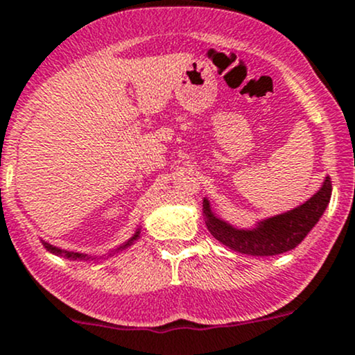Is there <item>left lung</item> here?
I'll list each match as a JSON object with an SVG mask.
<instances>
[{
    "label": "left lung",
    "instance_id": "left-lung-1",
    "mask_svg": "<svg viewBox=\"0 0 355 355\" xmlns=\"http://www.w3.org/2000/svg\"><path fill=\"white\" fill-rule=\"evenodd\" d=\"M331 178H326L322 187L309 201L276 218L262 220L259 226L251 231L234 229L216 218L206 199L202 202V209L211 234L229 249L241 254H249V256H276V254L291 251L302 243L304 237L309 234L311 229L318 224L320 216L326 211L331 201Z\"/></svg>",
    "mask_w": 355,
    "mask_h": 355
}]
</instances>
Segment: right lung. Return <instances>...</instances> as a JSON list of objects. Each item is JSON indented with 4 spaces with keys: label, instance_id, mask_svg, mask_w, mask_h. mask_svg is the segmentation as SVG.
Wrapping results in <instances>:
<instances>
[{
    "label": "right lung",
    "instance_id": "right-lung-1",
    "mask_svg": "<svg viewBox=\"0 0 355 355\" xmlns=\"http://www.w3.org/2000/svg\"><path fill=\"white\" fill-rule=\"evenodd\" d=\"M137 237H139V231H137L136 232V234L135 236H132L131 237V239H129L128 241V244H124L123 245V248H119V249H124V248H126V245H129V244H131L132 243V241H136L137 239ZM44 244V248L46 249H48V251L49 252H53V254H62V256H64V257H69V259H81V257H85V256H83V254H78V252H69V251H62V249H58V248H54V245H51V244H48V243H43Z\"/></svg>",
    "mask_w": 355,
    "mask_h": 355
}]
</instances>
